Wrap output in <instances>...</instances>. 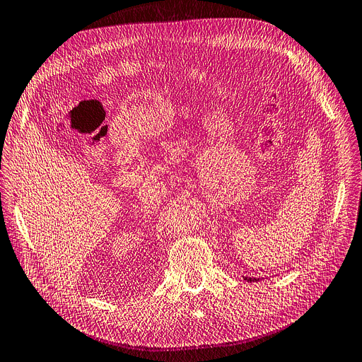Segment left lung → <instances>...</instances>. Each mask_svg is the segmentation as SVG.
<instances>
[{
    "label": "left lung",
    "mask_w": 362,
    "mask_h": 362,
    "mask_svg": "<svg viewBox=\"0 0 362 362\" xmlns=\"http://www.w3.org/2000/svg\"><path fill=\"white\" fill-rule=\"evenodd\" d=\"M245 279L249 281V282H252V281H253V282H255V281L257 282V281H259V278H250V276H245Z\"/></svg>",
    "instance_id": "1"
}]
</instances>
